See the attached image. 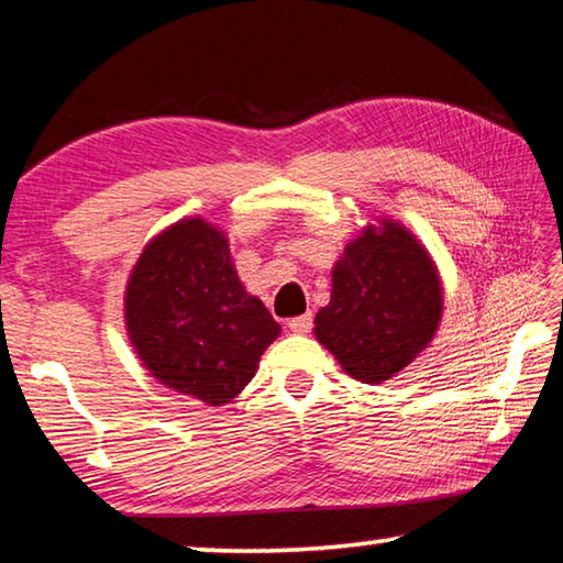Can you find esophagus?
Instances as JSON below:
<instances>
[{
  "label": "esophagus",
  "instance_id": "34e87169",
  "mask_svg": "<svg viewBox=\"0 0 563 563\" xmlns=\"http://www.w3.org/2000/svg\"><path fill=\"white\" fill-rule=\"evenodd\" d=\"M288 328H290V332H295V335H305V332H310V328H312V312H305V316L292 318L288 322Z\"/></svg>",
  "mask_w": 563,
  "mask_h": 563
}]
</instances>
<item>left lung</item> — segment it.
I'll use <instances>...</instances> for the list:
<instances>
[{
  "instance_id": "obj_1",
  "label": "left lung",
  "mask_w": 563,
  "mask_h": 563,
  "mask_svg": "<svg viewBox=\"0 0 563 563\" xmlns=\"http://www.w3.org/2000/svg\"><path fill=\"white\" fill-rule=\"evenodd\" d=\"M442 308L432 255L402 223L383 218L362 228L332 268L316 338L350 377L383 385L430 345Z\"/></svg>"
}]
</instances>
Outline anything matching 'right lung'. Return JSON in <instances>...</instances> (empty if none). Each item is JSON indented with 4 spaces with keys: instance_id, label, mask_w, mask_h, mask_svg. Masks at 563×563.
I'll return each mask as SVG.
<instances>
[{
    "instance_id": "right-lung-1",
    "label": "right lung",
    "mask_w": 563,
    "mask_h": 563,
    "mask_svg": "<svg viewBox=\"0 0 563 563\" xmlns=\"http://www.w3.org/2000/svg\"><path fill=\"white\" fill-rule=\"evenodd\" d=\"M123 316L151 377L213 407L241 395L280 335L268 308L238 278L225 233L203 218H184L144 247Z\"/></svg>"
}]
</instances>
